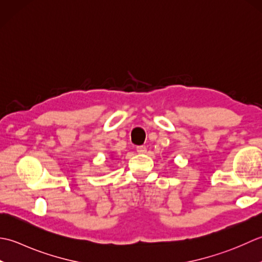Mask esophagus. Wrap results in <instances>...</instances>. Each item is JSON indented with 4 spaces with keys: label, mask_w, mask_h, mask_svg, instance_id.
I'll return each mask as SVG.
<instances>
[{
    "label": "esophagus",
    "mask_w": 262,
    "mask_h": 262,
    "mask_svg": "<svg viewBox=\"0 0 262 262\" xmlns=\"http://www.w3.org/2000/svg\"><path fill=\"white\" fill-rule=\"evenodd\" d=\"M137 152H139V154H146L147 152V148L145 146H138L137 147Z\"/></svg>",
    "instance_id": "esophagus-1"
}]
</instances>
